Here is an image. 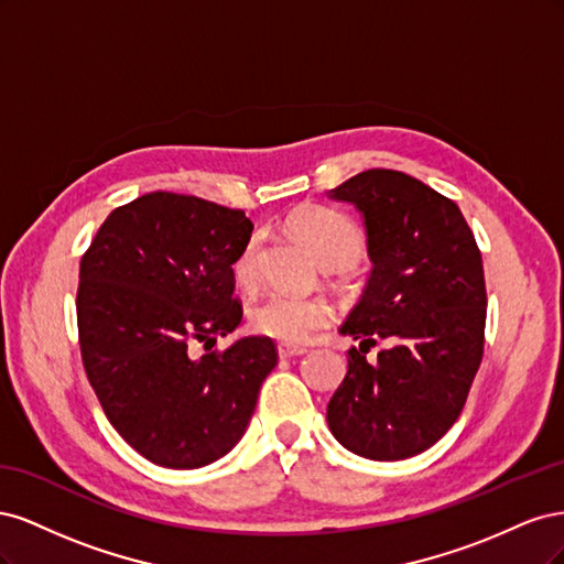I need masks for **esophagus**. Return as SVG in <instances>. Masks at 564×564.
Masks as SVG:
<instances>
[{"mask_svg": "<svg viewBox=\"0 0 564 564\" xmlns=\"http://www.w3.org/2000/svg\"><path fill=\"white\" fill-rule=\"evenodd\" d=\"M278 352H280V357H296V355H303L305 352V348L303 346H294V344H278Z\"/></svg>", "mask_w": 564, "mask_h": 564, "instance_id": "1", "label": "esophagus"}]
</instances>
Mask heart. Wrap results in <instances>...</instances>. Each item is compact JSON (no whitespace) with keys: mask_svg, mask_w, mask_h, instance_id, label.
<instances>
[{"mask_svg":"<svg viewBox=\"0 0 564 564\" xmlns=\"http://www.w3.org/2000/svg\"><path fill=\"white\" fill-rule=\"evenodd\" d=\"M301 240L311 247L315 259L327 265H348L362 251V230L350 216L329 207L305 209L294 218ZM232 275L240 286L259 280V237H249L232 263ZM332 319V305L319 296H301L282 289L253 299L249 305V327L256 334L278 338L282 344H301L315 329Z\"/></svg>","mask_w":564,"mask_h":564,"instance_id":"b5f03b06","label":"heart"}]
</instances>
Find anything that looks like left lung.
<instances>
[{"label": "left lung", "mask_w": 564, "mask_h": 564, "mask_svg": "<svg viewBox=\"0 0 564 564\" xmlns=\"http://www.w3.org/2000/svg\"><path fill=\"white\" fill-rule=\"evenodd\" d=\"M365 218L371 275L344 336L348 373L327 423L346 449L400 460L445 435L482 362L487 289L482 253L456 204L419 178L369 169L329 191ZM379 337L391 348L369 364Z\"/></svg>", "instance_id": "8db88e82"}]
</instances>
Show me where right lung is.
<instances>
[{
	"instance_id": "add662e5",
	"label": "right lung",
	"mask_w": 564,
	"mask_h": 564,
	"mask_svg": "<svg viewBox=\"0 0 564 564\" xmlns=\"http://www.w3.org/2000/svg\"><path fill=\"white\" fill-rule=\"evenodd\" d=\"M251 230L242 209L148 193L117 207L82 256L84 371L115 431L152 464L202 468L226 456L278 365L268 336L193 352L242 319L232 263Z\"/></svg>"
}]
</instances>
